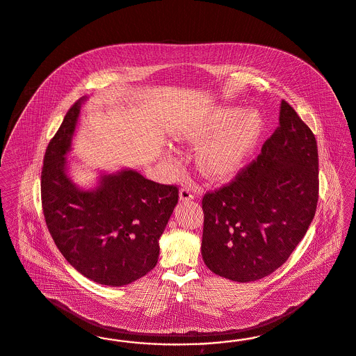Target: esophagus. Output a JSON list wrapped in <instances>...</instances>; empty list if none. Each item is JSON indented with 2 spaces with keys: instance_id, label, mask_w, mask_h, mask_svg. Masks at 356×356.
<instances>
[{
  "instance_id": "34e87169",
  "label": "esophagus",
  "mask_w": 356,
  "mask_h": 356,
  "mask_svg": "<svg viewBox=\"0 0 356 356\" xmlns=\"http://www.w3.org/2000/svg\"><path fill=\"white\" fill-rule=\"evenodd\" d=\"M193 198H195V195L192 193V191L189 188L184 186V188L180 189V200L181 201H191Z\"/></svg>"
}]
</instances>
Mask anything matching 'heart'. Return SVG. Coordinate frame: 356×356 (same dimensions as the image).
Masks as SVG:
<instances>
[{
	"mask_svg": "<svg viewBox=\"0 0 356 356\" xmlns=\"http://www.w3.org/2000/svg\"><path fill=\"white\" fill-rule=\"evenodd\" d=\"M263 121L258 111H239L236 108H217L184 122L177 130L180 139L198 143L200 171L211 179H223L236 171L258 143Z\"/></svg>",
	"mask_w": 356,
	"mask_h": 356,
	"instance_id": "obj_1",
	"label": "heart"
}]
</instances>
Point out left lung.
Segmentation results:
<instances>
[{"mask_svg":"<svg viewBox=\"0 0 356 356\" xmlns=\"http://www.w3.org/2000/svg\"><path fill=\"white\" fill-rule=\"evenodd\" d=\"M279 122L257 160L202 198V259L233 282H257L282 267L316 214V136L284 99Z\"/></svg>","mask_w":356,"mask_h":356,"instance_id":"8db88e82","label":"left lung"}]
</instances>
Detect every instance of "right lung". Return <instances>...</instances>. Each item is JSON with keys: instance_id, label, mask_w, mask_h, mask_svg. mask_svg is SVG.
I'll list each match as a JSON object with an SVG mask.
<instances>
[{"instance_id": "add662e5", "label": "right lung", "mask_w": 356, "mask_h": 356, "mask_svg": "<svg viewBox=\"0 0 356 356\" xmlns=\"http://www.w3.org/2000/svg\"><path fill=\"white\" fill-rule=\"evenodd\" d=\"M67 111L49 140L40 176L49 234L67 261L93 282L121 286L145 276L159 258V238L179 200L176 185L151 181L133 170L102 175L83 191L65 173V154L81 101Z\"/></svg>"}]
</instances>
